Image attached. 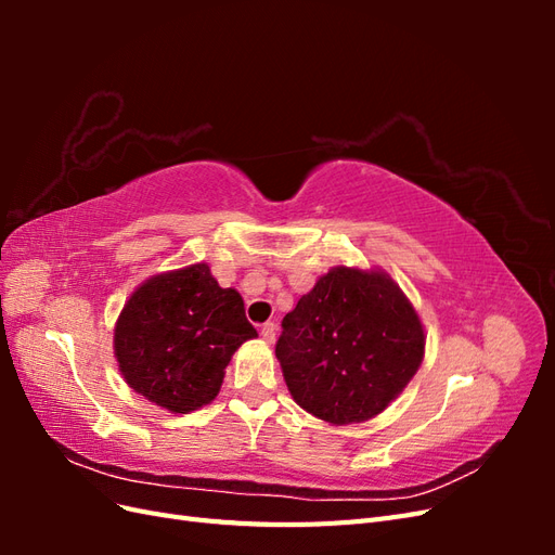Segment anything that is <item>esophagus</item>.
I'll return each mask as SVG.
<instances>
[{
  "label": "esophagus",
  "instance_id": "1",
  "mask_svg": "<svg viewBox=\"0 0 555 555\" xmlns=\"http://www.w3.org/2000/svg\"><path fill=\"white\" fill-rule=\"evenodd\" d=\"M275 335H278V326H275V324L268 322V324L261 326V338H263L268 345L275 343Z\"/></svg>",
  "mask_w": 555,
  "mask_h": 555
}]
</instances>
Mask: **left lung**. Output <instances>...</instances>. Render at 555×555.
<instances>
[{
	"instance_id": "1",
	"label": "left lung",
	"mask_w": 555,
	"mask_h": 555,
	"mask_svg": "<svg viewBox=\"0 0 555 555\" xmlns=\"http://www.w3.org/2000/svg\"><path fill=\"white\" fill-rule=\"evenodd\" d=\"M424 347L422 319L389 273L335 266L282 319L275 357L300 408L347 426L391 405Z\"/></svg>"
}]
</instances>
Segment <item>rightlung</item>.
<instances>
[{
	"instance_id": "add662e5",
	"label": "right lung",
	"mask_w": 555,
	"mask_h": 555,
	"mask_svg": "<svg viewBox=\"0 0 555 555\" xmlns=\"http://www.w3.org/2000/svg\"><path fill=\"white\" fill-rule=\"evenodd\" d=\"M251 338L241 294L222 289L208 263H192L137 287L115 322L113 349L133 391L190 414L220 393L233 351Z\"/></svg>"
}]
</instances>
